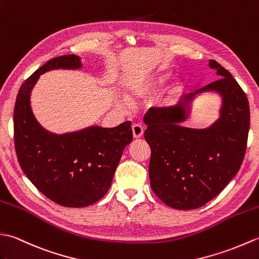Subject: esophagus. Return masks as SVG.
<instances>
[{"mask_svg": "<svg viewBox=\"0 0 259 259\" xmlns=\"http://www.w3.org/2000/svg\"><path fill=\"white\" fill-rule=\"evenodd\" d=\"M132 131H133L134 139H141L143 134H144V128H143V126L140 124H134L132 126Z\"/></svg>", "mask_w": 259, "mask_h": 259, "instance_id": "34e87169", "label": "esophagus"}]
</instances>
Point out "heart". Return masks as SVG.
<instances>
[{
	"label": "heart",
	"instance_id": "heart-1",
	"mask_svg": "<svg viewBox=\"0 0 259 259\" xmlns=\"http://www.w3.org/2000/svg\"><path fill=\"white\" fill-rule=\"evenodd\" d=\"M168 78H169V74L163 73L153 77L151 81H148L146 83L135 84L132 86V88H130L127 92H126V95H125L126 100H127V102L130 103H137L142 99H144V97L147 96L151 92L156 90L157 88H159V86H162ZM127 102L125 100L116 99L114 101V104H115V107H116L120 112H126L128 110Z\"/></svg>",
	"mask_w": 259,
	"mask_h": 259
}]
</instances>
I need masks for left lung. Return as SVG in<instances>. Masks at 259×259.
Masks as SVG:
<instances>
[{
    "label": "left lung",
    "instance_id": "8db88e82",
    "mask_svg": "<svg viewBox=\"0 0 259 259\" xmlns=\"http://www.w3.org/2000/svg\"><path fill=\"white\" fill-rule=\"evenodd\" d=\"M217 81L183 95L175 106L152 107L144 118L151 146L148 174L153 192L169 207L195 209L216 197L240 168L249 131V104L236 79L214 60ZM221 96L220 117L206 129L186 128L197 95Z\"/></svg>",
    "mask_w": 259,
    "mask_h": 259
}]
</instances>
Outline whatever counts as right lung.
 Segmentation results:
<instances>
[{
    "mask_svg": "<svg viewBox=\"0 0 259 259\" xmlns=\"http://www.w3.org/2000/svg\"><path fill=\"white\" fill-rule=\"evenodd\" d=\"M79 56L63 55L45 63L21 85L13 123L17 159L44 196L65 207H86L107 193L124 148L133 140L132 123L113 128L90 126L54 134L34 116L31 93L39 75L52 70H78Z\"/></svg>",
    "mask_w": 259,
    "mask_h": 259,
    "instance_id": "1",
    "label": "right lung"
}]
</instances>
